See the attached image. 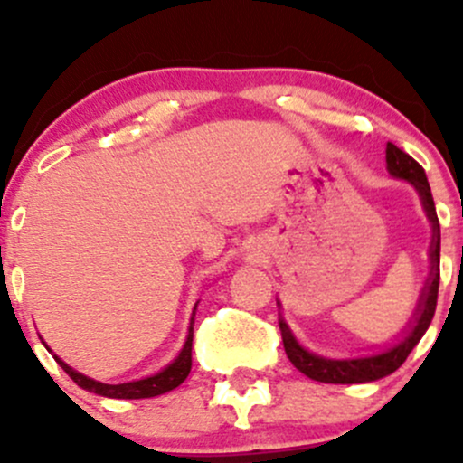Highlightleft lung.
Listing matches in <instances>:
<instances>
[{
	"mask_svg": "<svg viewBox=\"0 0 463 463\" xmlns=\"http://www.w3.org/2000/svg\"><path fill=\"white\" fill-rule=\"evenodd\" d=\"M385 161L387 169H390L392 176L409 180L413 187L418 189L420 198H422L424 211H427L429 220L433 224V246H431V279H429L427 287H424V294L420 296L418 309L413 313V322L405 333V337L396 344L394 348H387L385 353L372 354V357L364 359H324L317 354L307 353L305 348L298 346V342L294 339L287 324L280 320V335H283V346L287 357L291 364L298 368L302 374L309 376L313 381H320V383H368V381L383 379V376L392 374L405 364L416 344L422 339V335L427 333L429 324L433 320L435 305H438V289H439V222L438 213H435L431 187H429L427 174H424L422 165L413 161L407 152H402L401 147H396L394 143H387L385 150Z\"/></svg>",
	"mask_w": 463,
	"mask_h": 463,
	"instance_id": "left-lung-1",
	"label": "left lung"
}]
</instances>
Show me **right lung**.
I'll list each match as a JSON object with an SVG mask.
<instances>
[{"label":"right lung","instance_id":"obj_1","mask_svg":"<svg viewBox=\"0 0 463 463\" xmlns=\"http://www.w3.org/2000/svg\"><path fill=\"white\" fill-rule=\"evenodd\" d=\"M191 344H194V317H191L189 337H187V342H184V348L180 350V354L174 359V364H169L167 368L158 372V374L147 376V379L130 381V383H119V385L99 383V381L89 379V376L80 374V372L69 368L65 361H61L58 357H54V359L61 364V368L65 370L69 376H71L73 383L82 387V390H89V392H93V394H99L106 398H128V401H132V398L161 396V394H165V392L174 390V387H178L180 383H183L191 372Z\"/></svg>","mask_w":463,"mask_h":463}]
</instances>
